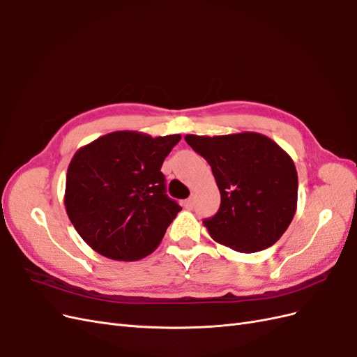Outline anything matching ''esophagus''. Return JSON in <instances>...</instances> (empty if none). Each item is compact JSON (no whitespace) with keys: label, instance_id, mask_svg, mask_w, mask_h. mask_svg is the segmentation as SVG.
<instances>
[{"label":"esophagus","instance_id":"esophagus-1","mask_svg":"<svg viewBox=\"0 0 357 357\" xmlns=\"http://www.w3.org/2000/svg\"><path fill=\"white\" fill-rule=\"evenodd\" d=\"M185 207L188 208V210H190L192 207H193V198L190 197V198H188L186 201H185Z\"/></svg>","mask_w":357,"mask_h":357}]
</instances>
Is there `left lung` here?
I'll return each mask as SVG.
<instances>
[{
  "mask_svg": "<svg viewBox=\"0 0 357 357\" xmlns=\"http://www.w3.org/2000/svg\"><path fill=\"white\" fill-rule=\"evenodd\" d=\"M185 139L208 162L220 190L219 211L202 222L211 238L240 253L282 238L298 205V172L286 150L250 131Z\"/></svg>",
  "mask_w": 357,
  "mask_h": 357,
  "instance_id": "left-lung-1",
  "label": "left lung"
}]
</instances>
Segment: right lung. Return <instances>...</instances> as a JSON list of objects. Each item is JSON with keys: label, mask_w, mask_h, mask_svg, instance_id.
<instances>
[{"label": "right lung", "mask_w": 357, "mask_h": 357, "mask_svg": "<svg viewBox=\"0 0 357 357\" xmlns=\"http://www.w3.org/2000/svg\"><path fill=\"white\" fill-rule=\"evenodd\" d=\"M181 135L116 131L74 153L63 204L92 250L113 261H138L156 250L181 210L167 197L160 172Z\"/></svg>", "instance_id": "obj_1"}]
</instances>
